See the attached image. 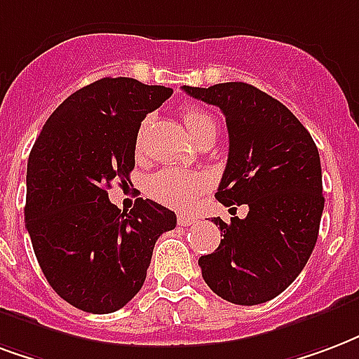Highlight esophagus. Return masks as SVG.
Listing matches in <instances>:
<instances>
[{
  "label": "esophagus",
  "instance_id": "obj_1",
  "mask_svg": "<svg viewBox=\"0 0 359 359\" xmlns=\"http://www.w3.org/2000/svg\"><path fill=\"white\" fill-rule=\"evenodd\" d=\"M177 220H179L180 226H192V224H196V222H198V219H196V217H192V215H179V217H177Z\"/></svg>",
  "mask_w": 359,
  "mask_h": 359
}]
</instances>
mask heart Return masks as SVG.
Returning a JSON list of instances; mask_svg holds the SVG:
<instances>
[{
	"mask_svg": "<svg viewBox=\"0 0 359 359\" xmlns=\"http://www.w3.org/2000/svg\"><path fill=\"white\" fill-rule=\"evenodd\" d=\"M182 119L187 126L188 133L194 139L200 140L207 133H215L217 135V123L211 114L203 112L200 108H188L182 112ZM144 121L137 133V142L135 148L137 152L142 146V135L146 129ZM207 177L198 171H184V169H177V167H165L154 172L150 180H148V194L154 200L163 203V205L175 207V209H182V207L192 205L194 201L200 198L201 194L207 190Z\"/></svg>",
	"mask_w": 359,
	"mask_h": 359,
	"instance_id": "1",
	"label": "heart"
}]
</instances>
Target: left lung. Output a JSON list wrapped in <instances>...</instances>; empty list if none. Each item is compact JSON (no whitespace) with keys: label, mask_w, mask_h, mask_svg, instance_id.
I'll return each instance as SVG.
<instances>
[{"label":"left lung","mask_w":359,"mask_h":359,"mask_svg":"<svg viewBox=\"0 0 359 359\" xmlns=\"http://www.w3.org/2000/svg\"><path fill=\"white\" fill-rule=\"evenodd\" d=\"M182 89L226 118L230 148L217 200L249 205L245 219L213 220L224 238L200 257L201 276L233 304L270 301L301 274L318 241L325 203L318 148L287 106L253 85Z\"/></svg>","instance_id":"left-lung-1"}]
</instances>
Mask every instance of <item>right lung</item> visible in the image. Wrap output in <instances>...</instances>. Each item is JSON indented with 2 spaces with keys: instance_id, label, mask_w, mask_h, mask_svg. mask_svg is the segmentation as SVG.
<instances>
[{
  "instance_id": "right-lung-1",
  "label": "right lung",
  "mask_w": 359,
  "mask_h": 359,
  "mask_svg": "<svg viewBox=\"0 0 359 359\" xmlns=\"http://www.w3.org/2000/svg\"><path fill=\"white\" fill-rule=\"evenodd\" d=\"M171 95L133 78L98 79L58 106L32 148L24 222L49 285L83 312L126 306L158 238L177 226V215L156 201L139 198L121 213L106 192L129 179L140 121Z\"/></svg>"
}]
</instances>
